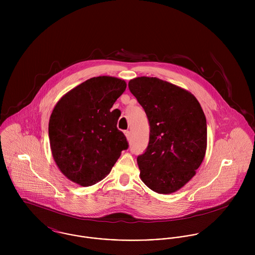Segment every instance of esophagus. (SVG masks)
<instances>
[{"label":"esophagus","instance_id":"obj_1","mask_svg":"<svg viewBox=\"0 0 255 255\" xmlns=\"http://www.w3.org/2000/svg\"><path fill=\"white\" fill-rule=\"evenodd\" d=\"M125 135L127 136L128 140H129V139H130V132H129L128 130H125Z\"/></svg>","mask_w":255,"mask_h":255}]
</instances>
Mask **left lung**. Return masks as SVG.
Wrapping results in <instances>:
<instances>
[{
	"label": "left lung",
	"mask_w": 255,
	"mask_h": 255,
	"mask_svg": "<svg viewBox=\"0 0 255 255\" xmlns=\"http://www.w3.org/2000/svg\"><path fill=\"white\" fill-rule=\"evenodd\" d=\"M128 88L150 126L149 143L137 157L140 179L155 192H175L191 180L204 159L203 110L190 92L157 77L133 78Z\"/></svg>",
	"instance_id": "8db88e82"
}]
</instances>
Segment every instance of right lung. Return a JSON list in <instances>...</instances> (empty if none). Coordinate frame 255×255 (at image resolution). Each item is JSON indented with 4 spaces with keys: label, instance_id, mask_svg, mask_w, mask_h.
Listing matches in <instances>:
<instances>
[{
    "label": "right lung",
    "instance_id": "add662e5",
    "mask_svg": "<svg viewBox=\"0 0 255 255\" xmlns=\"http://www.w3.org/2000/svg\"><path fill=\"white\" fill-rule=\"evenodd\" d=\"M127 88L113 76L87 79L65 94L49 121L52 155L72 182L90 186L109 174L128 143L118 129L120 111H111Z\"/></svg>",
    "mask_w": 255,
    "mask_h": 255
}]
</instances>
